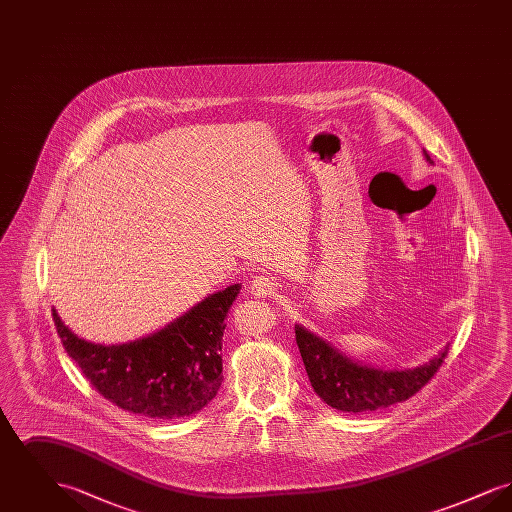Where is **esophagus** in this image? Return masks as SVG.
<instances>
[{
    "instance_id": "obj_1",
    "label": "esophagus",
    "mask_w": 512,
    "mask_h": 512,
    "mask_svg": "<svg viewBox=\"0 0 512 512\" xmlns=\"http://www.w3.org/2000/svg\"><path fill=\"white\" fill-rule=\"evenodd\" d=\"M249 290L255 295V297H267L278 290L276 282L268 276H255L249 284Z\"/></svg>"
}]
</instances>
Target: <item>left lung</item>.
Wrapping results in <instances>:
<instances>
[{
    "label": "left lung",
    "mask_w": 512,
    "mask_h": 512,
    "mask_svg": "<svg viewBox=\"0 0 512 512\" xmlns=\"http://www.w3.org/2000/svg\"><path fill=\"white\" fill-rule=\"evenodd\" d=\"M424 155L432 163L426 151ZM295 340L313 390L326 405L341 413H370L407 401L434 378L449 349L445 347L426 365L384 370L353 361L301 324H295Z\"/></svg>",
    "instance_id": "1"
}]
</instances>
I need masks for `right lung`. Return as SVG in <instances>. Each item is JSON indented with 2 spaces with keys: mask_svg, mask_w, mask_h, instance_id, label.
<instances>
[{
  "mask_svg": "<svg viewBox=\"0 0 512 512\" xmlns=\"http://www.w3.org/2000/svg\"><path fill=\"white\" fill-rule=\"evenodd\" d=\"M240 284L211 293L142 340L101 345L78 338L53 309L67 355L96 390L128 413L174 420L199 413L222 384L224 318Z\"/></svg>",
  "mask_w": 512,
  "mask_h": 512,
  "instance_id": "obj_1",
  "label": "right lung"
}]
</instances>
